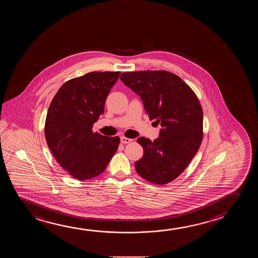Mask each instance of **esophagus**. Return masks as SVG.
Segmentation results:
<instances>
[{"label": "esophagus", "mask_w": 258, "mask_h": 258, "mask_svg": "<svg viewBox=\"0 0 258 258\" xmlns=\"http://www.w3.org/2000/svg\"><path fill=\"white\" fill-rule=\"evenodd\" d=\"M132 141V139H127V138H125V137H121L120 138V142L121 144H128V143H131Z\"/></svg>", "instance_id": "34e87169"}]
</instances>
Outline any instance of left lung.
Returning <instances> with one entry per match:
<instances>
[{
    "instance_id": "8db88e82",
    "label": "left lung",
    "mask_w": 258,
    "mask_h": 258,
    "mask_svg": "<svg viewBox=\"0 0 258 258\" xmlns=\"http://www.w3.org/2000/svg\"><path fill=\"white\" fill-rule=\"evenodd\" d=\"M120 81L141 97L150 119L161 125L152 142L141 137L144 156L135 163L144 179L166 184L182 174L198 152L203 138V112L195 92L167 71L127 72Z\"/></svg>"
}]
</instances>
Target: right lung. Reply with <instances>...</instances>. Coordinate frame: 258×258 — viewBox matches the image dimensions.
Here are the masks:
<instances>
[{
    "instance_id": "right-lung-1",
    "label": "right lung",
    "mask_w": 258,
    "mask_h": 258,
    "mask_svg": "<svg viewBox=\"0 0 258 258\" xmlns=\"http://www.w3.org/2000/svg\"><path fill=\"white\" fill-rule=\"evenodd\" d=\"M120 72H91L63 83L49 105L45 139L60 166L76 179H91L105 171L118 149L119 137L95 132L105 99Z\"/></svg>"
}]
</instances>
